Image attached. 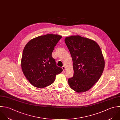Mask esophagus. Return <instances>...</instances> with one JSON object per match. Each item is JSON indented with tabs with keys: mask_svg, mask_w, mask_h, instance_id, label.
Wrapping results in <instances>:
<instances>
[{
	"mask_svg": "<svg viewBox=\"0 0 120 120\" xmlns=\"http://www.w3.org/2000/svg\"><path fill=\"white\" fill-rule=\"evenodd\" d=\"M62 69H63V70L64 72H65V67L64 66H63L62 67Z\"/></svg>",
	"mask_w": 120,
	"mask_h": 120,
	"instance_id": "obj_1",
	"label": "esophagus"
}]
</instances>
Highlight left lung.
<instances>
[{"label": "left lung", "instance_id": "left-lung-1", "mask_svg": "<svg viewBox=\"0 0 120 120\" xmlns=\"http://www.w3.org/2000/svg\"><path fill=\"white\" fill-rule=\"evenodd\" d=\"M65 42L73 61L74 75L68 79L78 93L89 90L101 78L105 66L101 50L94 41L79 35L67 37Z\"/></svg>", "mask_w": 120, "mask_h": 120}]
</instances>
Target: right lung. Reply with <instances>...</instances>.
I'll use <instances>...</instances> for the list:
<instances>
[{
	"mask_svg": "<svg viewBox=\"0 0 120 120\" xmlns=\"http://www.w3.org/2000/svg\"><path fill=\"white\" fill-rule=\"evenodd\" d=\"M57 34H48L30 40L25 46L21 58L22 71L34 87L44 88L51 85L63 69L56 66L52 56L55 47L61 39Z\"/></svg>",
	"mask_w": 120,
	"mask_h": 120,
	"instance_id": "obj_1",
	"label": "right lung"
}]
</instances>
